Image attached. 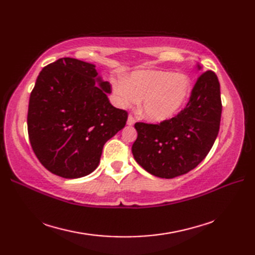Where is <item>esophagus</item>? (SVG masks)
<instances>
[{"instance_id": "1", "label": "esophagus", "mask_w": 255, "mask_h": 255, "mask_svg": "<svg viewBox=\"0 0 255 255\" xmlns=\"http://www.w3.org/2000/svg\"><path fill=\"white\" fill-rule=\"evenodd\" d=\"M134 124V118L132 115H129L128 116V119H127V125L128 126H132V125Z\"/></svg>"}]
</instances>
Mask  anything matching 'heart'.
Segmentation results:
<instances>
[{"label": "heart", "instance_id": "heart-1", "mask_svg": "<svg viewBox=\"0 0 255 255\" xmlns=\"http://www.w3.org/2000/svg\"><path fill=\"white\" fill-rule=\"evenodd\" d=\"M114 93L124 106L142 99L144 117L153 123H162L174 117L185 106L192 93V82L187 75L167 70H140L126 81H117Z\"/></svg>", "mask_w": 255, "mask_h": 255}]
</instances>
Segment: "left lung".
<instances>
[{
	"instance_id": "8db88e82",
	"label": "left lung",
	"mask_w": 255,
	"mask_h": 255,
	"mask_svg": "<svg viewBox=\"0 0 255 255\" xmlns=\"http://www.w3.org/2000/svg\"><path fill=\"white\" fill-rule=\"evenodd\" d=\"M200 69V67L198 66ZM223 105L215 72L199 75L186 107L160 124L136 123L138 132L132 154L150 174L173 178L195 169L218 136Z\"/></svg>"
}]
</instances>
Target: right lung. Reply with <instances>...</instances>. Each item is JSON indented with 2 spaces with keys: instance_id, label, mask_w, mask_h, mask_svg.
Returning a JSON list of instances; mask_svg holds the SVG:
<instances>
[{
  "instance_id": "obj_1",
  "label": "right lung",
  "mask_w": 255,
  "mask_h": 255,
  "mask_svg": "<svg viewBox=\"0 0 255 255\" xmlns=\"http://www.w3.org/2000/svg\"><path fill=\"white\" fill-rule=\"evenodd\" d=\"M111 92L94 64L78 59L61 58L41 70L29 97L27 128L31 148L48 171L79 178L96 169L104 144L128 118L110 103Z\"/></svg>"
}]
</instances>
